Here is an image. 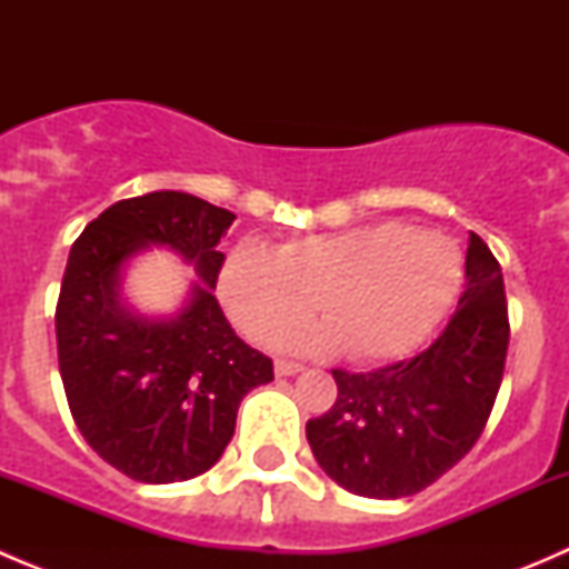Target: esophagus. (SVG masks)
<instances>
[{
	"label": "esophagus",
	"mask_w": 569,
	"mask_h": 569,
	"mask_svg": "<svg viewBox=\"0 0 569 569\" xmlns=\"http://www.w3.org/2000/svg\"><path fill=\"white\" fill-rule=\"evenodd\" d=\"M302 366L300 363H289V360H274V375L278 377H295L300 375Z\"/></svg>",
	"instance_id": "obj_1"
}]
</instances>
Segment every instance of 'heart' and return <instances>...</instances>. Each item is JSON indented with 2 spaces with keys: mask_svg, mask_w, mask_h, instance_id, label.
<instances>
[{
  "mask_svg": "<svg viewBox=\"0 0 569 569\" xmlns=\"http://www.w3.org/2000/svg\"><path fill=\"white\" fill-rule=\"evenodd\" d=\"M455 239L399 220L291 239L272 252L242 244L226 258L220 297L256 341H269L310 312L321 326L283 333L280 349L386 363L410 355L440 325L462 289Z\"/></svg>",
  "mask_w": 569,
  "mask_h": 569,
  "instance_id": "heart-1",
  "label": "heart"
}]
</instances>
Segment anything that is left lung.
<instances>
[{"mask_svg": "<svg viewBox=\"0 0 569 569\" xmlns=\"http://www.w3.org/2000/svg\"><path fill=\"white\" fill-rule=\"evenodd\" d=\"M507 347L501 267L470 233L465 291L438 341L369 375L332 371L336 405L306 427L321 470L363 498L421 492L479 440L501 388Z\"/></svg>", "mask_w": 569, "mask_h": 569, "instance_id": "obj_1", "label": "left lung"}]
</instances>
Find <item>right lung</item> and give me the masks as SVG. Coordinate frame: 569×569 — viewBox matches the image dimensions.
<instances>
[{"mask_svg":"<svg viewBox=\"0 0 569 569\" xmlns=\"http://www.w3.org/2000/svg\"><path fill=\"white\" fill-rule=\"evenodd\" d=\"M237 214L159 189L118 200L73 242L57 300V358L68 407L90 449L129 479L170 485L206 473L272 360L233 332L214 297L220 239ZM151 247L199 274L173 315L137 312L124 269Z\"/></svg>","mask_w":569,"mask_h":569,"instance_id":"right-lung-1","label":"right lung"}]
</instances>
